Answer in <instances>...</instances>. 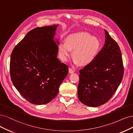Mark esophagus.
I'll use <instances>...</instances> for the list:
<instances>
[{"label":"esophagus","instance_id":"1","mask_svg":"<svg viewBox=\"0 0 133 133\" xmlns=\"http://www.w3.org/2000/svg\"><path fill=\"white\" fill-rule=\"evenodd\" d=\"M75 71L74 70H73L71 68H69V73L70 74H72V73H74Z\"/></svg>","mask_w":133,"mask_h":133}]
</instances>
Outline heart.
Masks as SVG:
<instances>
[{
	"label": "heart",
	"instance_id": "1",
	"mask_svg": "<svg viewBox=\"0 0 133 133\" xmlns=\"http://www.w3.org/2000/svg\"><path fill=\"white\" fill-rule=\"evenodd\" d=\"M101 42L96 37L85 32L70 34L65 41H60L58 45L59 57L66 61L72 50L73 61L76 65L85 66L91 64L97 57L101 49Z\"/></svg>",
	"mask_w": 133,
	"mask_h": 133
}]
</instances>
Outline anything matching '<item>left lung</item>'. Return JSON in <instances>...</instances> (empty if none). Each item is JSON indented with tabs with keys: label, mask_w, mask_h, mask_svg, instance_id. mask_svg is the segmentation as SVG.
I'll return each instance as SVG.
<instances>
[{
	"label": "left lung",
	"mask_w": 133,
	"mask_h": 133,
	"mask_svg": "<svg viewBox=\"0 0 133 133\" xmlns=\"http://www.w3.org/2000/svg\"><path fill=\"white\" fill-rule=\"evenodd\" d=\"M105 31V44L96 59L79 70L78 96L85 105L97 107L112 97L121 84L124 66L117 42Z\"/></svg>",
	"instance_id": "obj_1"
}]
</instances>
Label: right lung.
<instances>
[{
  "label": "right lung",
  "mask_w": 133,
  "mask_h": 133,
  "mask_svg": "<svg viewBox=\"0 0 133 133\" xmlns=\"http://www.w3.org/2000/svg\"><path fill=\"white\" fill-rule=\"evenodd\" d=\"M58 25L36 28L27 33L12 51L10 74L12 83L25 99L34 104L48 103L57 96L68 73L57 58Z\"/></svg>",
  "instance_id": "add662e5"
}]
</instances>
